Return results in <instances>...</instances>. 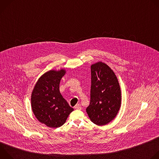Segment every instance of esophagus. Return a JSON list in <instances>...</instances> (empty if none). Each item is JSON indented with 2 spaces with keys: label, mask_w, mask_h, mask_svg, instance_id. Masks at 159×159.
<instances>
[{
  "label": "esophagus",
  "mask_w": 159,
  "mask_h": 159,
  "mask_svg": "<svg viewBox=\"0 0 159 159\" xmlns=\"http://www.w3.org/2000/svg\"><path fill=\"white\" fill-rule=\"evenodd\" d=\"M74 108H75V109H77V110H80V109H82V106H81L80 104H76V105L75 106Z\"/></svg>",
  "instance_id": "esophagus-1"
}]
</instances>
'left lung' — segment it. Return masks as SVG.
Masks as SVG:
<instances>
[{"mask_svg": "<svg viewBox=\"0 0 159 159\" xmlns=\"http://www.w3.org/2000/svg\"><path fill=\"white\" fill-rule=\"evenodd\" d=\"M90 69V102L86 112L93 123L102 126L114 120L120 109V85L115 72L106 63L98 61L91 65Z\"/></svg>", "mask_w": 159, "mask_h": 159, "instance_id": "8db88e82", "label": "left lung"}]
</instances>
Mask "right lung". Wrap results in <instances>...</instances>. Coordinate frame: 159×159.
Here are the masks:
<instances>
[{
  "mask_svg": "<svg viewBox=\"0 0 159 159\" xmlns=\"http://www.w3.org/2000/svg\"><path fill=\"white\" fill-rule=\"evenodd\" d=\"M66 72L65 69L45 72L37 80L31 93L33 114L40 123L50 128L62 126L74 111L60 93V82Z\"/></svg>",
  "mask_w": 159,
  "mask_h": 159,
  "instance_id": "1",
  "label": "right lung"
}]
</instances>
